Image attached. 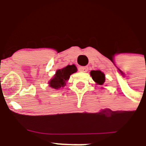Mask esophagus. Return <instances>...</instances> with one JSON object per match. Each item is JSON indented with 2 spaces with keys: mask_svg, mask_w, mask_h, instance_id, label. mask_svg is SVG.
<instances>
[{
  "mask_svg": "<svg viewBox=\"0 0 146 146\" xmlns=\"http://www.w3.org/2000/svg\"><path fill=\"white\" fill-rule=\"evenodd\" d=\"M78 70H79L80 72H84V73H85V72H87L88 68L85 66H81L78 68Z\"/></svg>",
  "mask_w": 146,
  "mask_h": 146,
  "instance_id": "obj_1",
  "label": "esophagus"
}]
</instances>
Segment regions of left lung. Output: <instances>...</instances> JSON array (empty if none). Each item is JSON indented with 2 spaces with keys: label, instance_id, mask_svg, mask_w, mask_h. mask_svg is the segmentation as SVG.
Listing matches in <instances>:
<instances>
[{
  "label": "left lung",
  "instance_id": "1",
  "mask_svg": "<svg viewBox=\"0 0 146 146\" xmlns=\"http://www.w3.org/2000/svg\"><path fill=\"white\" fill-rule=\"evenodd\" d=\"M90 75H91L92 79L98 84L102 85L105 83V81H106L105 74L100 70H92L90 72Z\"/></svg>",
  "mask_w": 146,
  "mask_h": 146
}]
</instances>
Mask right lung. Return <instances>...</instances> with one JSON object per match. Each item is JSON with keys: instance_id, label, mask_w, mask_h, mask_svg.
Segmentation results:
<instances>
[{"instance_id": "obj_1", "label": "right lung", "mask_w": 146, "mask_h": 146, "mask_svg": "<svg viewBox=\"0 0 146 146\" xmlns=\"http://www.w3.org/2000/svg\"><path fill=\"white\" fill-rule=\"evenodd\" d=\"M77 68L76 65H67L65 68L57 70L53 78L48 81V84L52 89H58L66 85V81L70 78V75L76 73Z\"/></svg>"}]
</instances>
